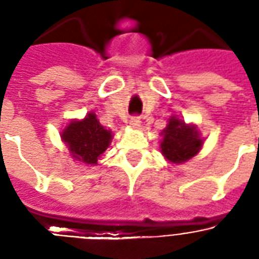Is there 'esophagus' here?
<instances>
[{
	"label": "esophagus",
	"mask_w": 259,
	"mask_h": 259,
	"mask_svg": "<svg viewBox=\"0 0 259 259\" xmlns=\"http://www.w3.org/2000/svg\"><path fill=\"white\" fill-rule=\"evenodd\" d=\"M129 126L132 127V129H140V126H141V120L140 118H137V116H135V118H132L130 119V122H129Z\"/></svg>",
	"instance_id": "obj_1"
}]
</instances>
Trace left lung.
<instances>
[{
	"mask_svg": "<svg viewBox=\"0 0 259 259\" xmlns=\"http://www.w3.org/2000/svg\"><path fill=\"white\" fill-rule=\"evenodd\" d=\"M161 152L168 162L175 165L187 162L195 157L204 146V137H201L197 124L186 123L176 115H172L168 119V124L161 132Z\"/></svg>",
	"mask_w": 259,
	"mask_h": 259,
	"instance_id": "8db88e82",
	"label": "left lung"
}]
</instances>
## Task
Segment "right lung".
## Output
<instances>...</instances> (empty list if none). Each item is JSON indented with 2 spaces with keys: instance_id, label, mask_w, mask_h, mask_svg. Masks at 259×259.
<instances>
[{
  "instance_id": "right-lung-1",
  "label": "right lung",
  "mask_w": 259,
  "mask_h": 259,
  "mask_svg": "<svg viewBox=\"0 0 259 259\" xmlns=\"http://www.w3.org/2000/svg\"><path fill=\"white\" fill-rule=\"evenodd\" d=\"M112 139V132L100 123L94 112H87L83 119H72L61 132V140L66 144L73 161L87 166L97 165Z\"/></svg>"
}]
</instances>
